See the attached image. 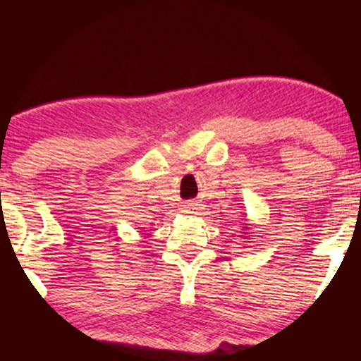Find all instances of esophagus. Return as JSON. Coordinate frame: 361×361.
Segmentation results:
<instances>
[{
  "label": "esophagus",
  "instance_id": "esophagus-1",
  "mask_svg": "<svg viewBox=\"0 0 361 361\" xmlns=\"http://www.w3.org/2000/svg\"><path fill=\"white\" fill-rule=\"evenodd\" d=\"M197 210H198V207H197V204H193V202H190V204L185 205V212L186 214H195Z\"/></svg>",
  "mask_w": 361,
  "mask_h": 361
}]
</instances>
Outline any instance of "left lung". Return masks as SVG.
<instances>
[{"label":"left lung","mask_w":361,"mask_h":361,"mask_svg":"<svg viewBox=\"0 0 361 361\" xmlns=\"http://www.w3.org/2000/svg\"><path fill=\"white\" fill-rule=\"evenodd\" d=\"M244 231H247V227H244ZM241 235H244V238H247V235H250V233H241Z\"/></svg>","instance_id":"8db88e82"}]
</instances>
